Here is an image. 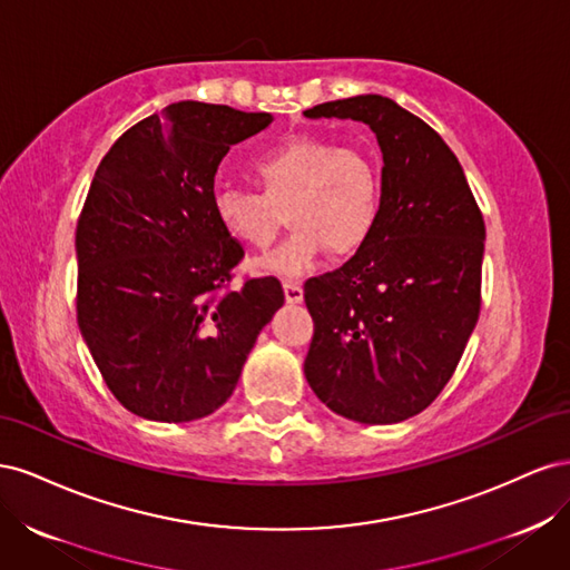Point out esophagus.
<instances>
[{
	"instance_id": "obj_1",
	"label": "esophagus",
	"mask_w": 570,
	"mask_h": 570,
	"mask_svg": "<svg viewBox=\"0 0 570 570\" xmlns=\"http://www.w3.org/2000/svg\"><path fill=\"white\" fill-rule=\"evenodd\" d=\"M283 289H285V299L287 304H302L304 302V289L299 283H289L285 281L283 283Z\"/></svg>"
}]
</instances>
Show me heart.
I'll return each instance as SVG.
<instances>
[{"mask_svg":"<svg viewBox=\"0 0 570 570\" xmlns=\"http://www.w3.org/2000/svg\"><path fill=\"white\" fill-rule=\"evenodd\" d=\"M262 193L220 187L212 197L218 228L245 249H266L278 230V212L292 235L256 262V271L295 281L331 249L352 254L368 243L381 212V176L366 151L340 147L321 135H297L254 161Z\"/></svg>","mask_w":570,"mask_h":570,"instance_id":"heart-1","label":"heart"}]
</instances>
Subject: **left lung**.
<instances>
[{
    "label": "left lung",
    "instance_id": "left-lung-1",
    "mask_svg": "<svg viewBox=\"0 0 570 570\" xmlns=\"http://www.w3.org/2000/svg\"><path fill=\"white\" fill-rule=\"evenodd\" d=\"M304 116L361 120L383 154L368 243L304 285L306 383L344 419L400 423L450 383L478 323L485 223L454 151L390 97L325 101Z\"/></svg>",
    "mask_w": 570,
    "mask_h": 570
}]
</instances>
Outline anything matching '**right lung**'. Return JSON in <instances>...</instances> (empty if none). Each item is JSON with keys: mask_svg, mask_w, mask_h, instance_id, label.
Segmentation results:
<instances>
[{"mask_svg": "<svg viewBox=\"0 0 570 570\" xmlns=\"http://www.w3.org/2000/svg\"><path fill=\"white\" fill-rule=\"evenodd\" d=\"M271 120L178 101L120 135L97 168L76 230L78 325L135 416L187 423L226 404L285 302L275 278L226 289L245 252L212 212L218 164Z\"/></svg>", "mask_w": 570, "mask_h": 570, "instance_id": "1", "label": "right lung"}]
</instances>
